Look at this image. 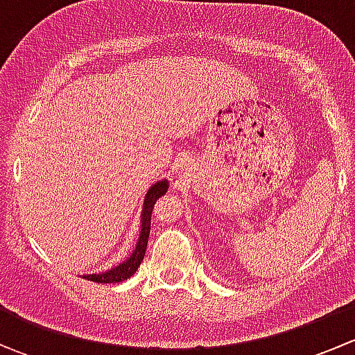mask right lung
I'll return each mask as SVG.
<instances>
[{"label":"right lung","mask_w":355,"mask_h":355,"mask_svg":"<svg viewBox=\"0 0 355 355\" xmlns=\"http://www.w3.org/2000/svg\"><path fill=\"white\" fill-rule=\"evenodd\" d=\"M168 192V180H157L156 184H153L149 187V191L144 196V204H142V213H141V228H139V239L137 244H135L134 250H132L130 256L125 261H121L116 266L110 268V270L101 271V273H92V275H82V278H87V280L96 282V284H118V282H123L127 278H130L132 275L137 271V268L141 266L142 259H144L146 247H148V239L149 232H151V214L153 207H155L156 199H159L161 196H164Z\"/></svg>","instance_id":"right-lung-1"}]
</instances>
